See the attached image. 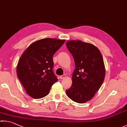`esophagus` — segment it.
<instances>
[{
	"label": "esophagus",
	"mask_w": 127,
	"mask_h": 127,
	"mask_svg": "<svg viewBox=\"0 0 127 127\" xmlns=\"http://www.w3.org/2000/svg\"><path fill=\"white\" fill-rule=\"evenodd\" d=\"M66 77V75H62V76H61L60 77V79L61 80H63V79H64V78Z\"/></svg>",
	"instance_id": "esophagus-1"
}]
</instances>
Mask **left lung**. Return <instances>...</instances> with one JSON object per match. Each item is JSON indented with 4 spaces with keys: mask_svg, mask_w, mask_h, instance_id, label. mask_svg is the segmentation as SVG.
Here are the masks:
<instances>
[{
    "mask_svg": "<svg viewBox=\"0 0 127 127\" xmlns=\"http://www.w3.org/2000/svg\"><path fill=\"white\" fill-rule=\"evenodd\" d=\"M66 46L72 55L76 68L72 73V84L66 91L72 101L84 103L91 99L103 82L106 70L101 52L92 44L70 40Z\"/></svg>",
    "mask_w": 127,
    "mask_h": 127,
    "instance_id": "left-lung-1",
    "label": "left lung"
}]
</instances>
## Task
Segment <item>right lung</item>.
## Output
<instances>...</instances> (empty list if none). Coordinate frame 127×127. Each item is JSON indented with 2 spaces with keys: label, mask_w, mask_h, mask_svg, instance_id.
Segmentation results:
<instances>
[{
  "label": "right lung",
  "mask_w": 127,
  "mask_h": 127,
  "mask_svg": "<svg viewBox=\"0 0 127 127\" xmlns=\"http://www.w3.org/2000/svg\"><path fill=\"white\" fill-rule=\"evenodd\" d=\"M65 40L46 38L30 45L16 67V73L26 93L35 99L49 94L52 85L58 81L52 70L53 56Z\"/></svg>",
  "instance_id": "1"
}]
</instances>
